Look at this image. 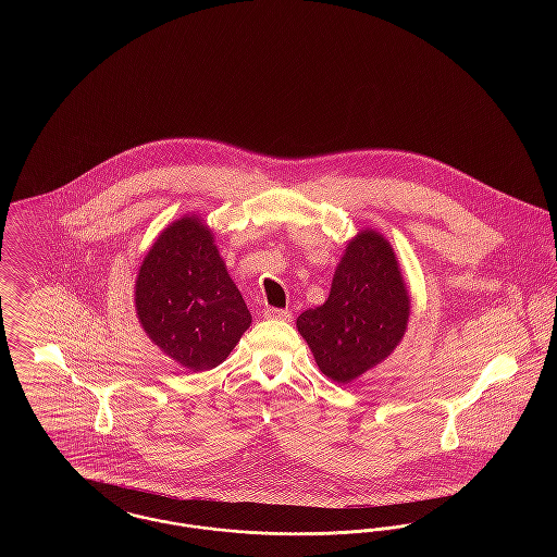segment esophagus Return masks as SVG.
<instances>
[{
    "instance_id": "esophagus-1",
    "label": "esophagus",
    "mask_w": 557,
    "mask_h": 557,
    "mask_svg": "<svg viewBox=\"0 0 557 557\" xmlns=\"http://www.w3.org/2000/svg\"><path fill=\"white\" fill-rule=\"evenodd\" d=\"M267 319H282V321H290L292 313L288 309H265Z\"/></svg>"
}]
</instances>
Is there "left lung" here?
Segmentation results:
<instances>
[{
    "instance_id": "obj_1",
    "label": "left lung",
    "mask_w": 557,
    "mask_h": 557,
    "mask_svg": "<svg viewBox=\"0 0 557 557\" xmlns=\"http://www.w3.org/2000/svg\"><path fill=\"white\" fill-rule=\"evenodd\" d=\"M409 315L411 296L395 248L368 227L348 239L327 300L300 313L296 327L321 373L348 384L391 357Z\"/></svg>"
}]
</instances>
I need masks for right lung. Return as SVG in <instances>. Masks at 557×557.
<instances>
[{
    "mask_svg": "<svg viewBox=\"0 0 557 557\" xmlns=\"http://www.w3.org/2000/svg\"><path fill=\"white\" fill-rule=\"evenodd\" d=\"M135 313L152 345L187 371L223 363L252 318L200 214L169 223L135 277Z\"/></svg>",
    "mask_w": 557,
    "mask_h": 557,
    "instance_id": "obj_1",
    "label": "right lung"
}]
</instances>
